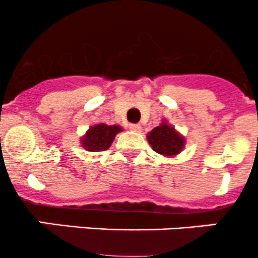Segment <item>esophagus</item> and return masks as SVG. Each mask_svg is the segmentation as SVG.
Here are the masks:
<instances>
[{
    "instance_id": "esophagus-1",
    "label": "esophagus",
    "mask_w": 258,
    "mask_h": 258,
    "mask_svg": "<svg viewBox=\"0 0 258 258\" xmlns=\"http://www.w3.org/2000/svg\"><path fill=\"white\" fill-rule=\"evenodd\" d=\"M130 130H131V131H134V132H141V126H140V124H136V123H132V124H130Z\"/></svg>"
}]
</instances>
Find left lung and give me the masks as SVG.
<instances>
[{"instance_id":"obj_1","label":"left lung","mask_w":258,"mask_h":258,"mask_svg":"<svg viewBox=\"0 0 258 258\" xmlns=\"http://www.w3.org/2000/svg\"><path fill=\"white\" fill-rule=\"evenodd\" d=\"M147 141L153 151L165 157H175L183 150L186 140L181 134L163 119L160 126L155 127L147 134Z\"/></svg>"}]
</instances>
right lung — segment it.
<instances>
[{
	"label": "right lung",
	"mask_w": 258,
	"mask_h": 258,
	"mask_svg": "<svg viewBox=\"0 0 258 258\" xmlns=\"http://www.w3.org/2000/svg\"><path fill=\"white\" fill-rule=\"evenodd\" d=\"M121 131H123V128L118 124L97 123L86 131V134L81 137L80 144L86 151L91 152L106 151L112 145L116 135Z\"/></svg>",
	"instance_id": "add662e5"
}]
</instances>
